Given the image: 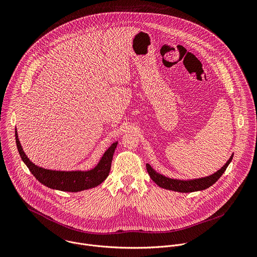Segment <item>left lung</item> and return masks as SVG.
<instances>
[{
	"mask_svg": "<svg viewBox=\"0 0 257 257\" xmlns=\"http://www.w3.org/2000/svg\"><path fill=\"white\" fill-rule=\"evenodd\" d=\"M232 159H233V156L229 159L227 164L221 170H218L216 173L212 174L211 176L201 178V179H196V180H189V181L175 180V179L167 178V177L157 173L149 164L146 165V170H148L153 181L162 188L173 190V191H178V192H193V191L204 190V189L210 187L211 185H213L214 183L224 174V172L228 168L229 164L231 163Z\"/></svg>",
	"mask_w": 257,
	"mask_h": 257,
	"instance_id": "obj_1",
	"label": "left lung"
}]
</instances>
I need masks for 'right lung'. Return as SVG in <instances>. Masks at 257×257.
<instances>
[{"label": "right lung", "mask_w": 257, "mask_h": 257, "mask_svg": "<svg viewBox=\"0 0 257 257\" xmlns=\"http://www.w3.org/2000/svg\"><path fill=\"white\" fill-rule=\"evenodd\" d=\"M15 137H16V144H17L19 155L22 161L25 163V165L29 169V171L31 172V174L45 186L52 189H57V190L67 191V192H78L81 190L95 187L99 185L100 183H102L108 176L109 170H111L113 156L118 144V142L113 143L111 145V148L104 153V155L102 156L97 166L90 171L61 172V171H52V170L43 169L31 163L29 159L25 156L21 148L17 131L15 132Z\"/></svg>", "instance_id": "right-lung-1"}]
</instances>
